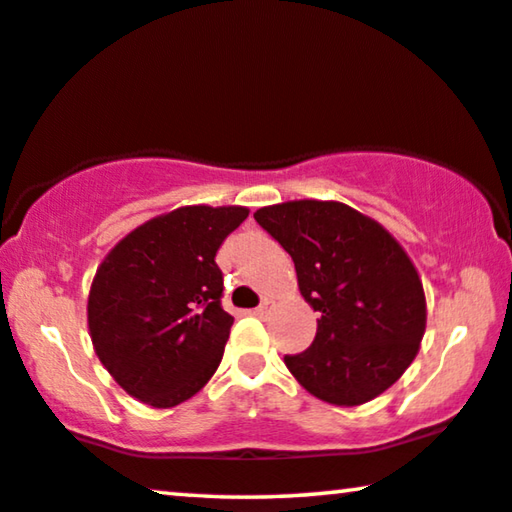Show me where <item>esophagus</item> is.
<instances>
[{
  "label": "esophagus",
  "instance_id": "esophagus-1",
  "mask_svg": "<svg viewBox=\"0 0 512 512\" xmlns=\"http://www.w3.org/2000/svg\"><path fill=\"white\" fill-rule=\"evenodd\" d=\"M272 307H274V302H272V300H268V298H265V300L261 302V305H258L256 314H258V316H265V314H270Z\"/></svg>",
  "mask_w": 512,
  "mask_h": 512
}]
</instances>
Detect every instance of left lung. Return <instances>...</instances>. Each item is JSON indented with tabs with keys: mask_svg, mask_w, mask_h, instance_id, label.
I'll return each mask as SVG.
<instances>
[{
	"mask_svg": "<svg viewBox=\"0 0 512 512\" xmlns=\"http://www.w3.org/2000/svg\"><path fill=\"white\" fill-rule=\"evenodd\" d=\"M254 219L295 263L318 311L307 351L284 355L302 388L337 406L379 397L416 358L425 335V291L399 242L374 219L337 201H291Z\"/></svg>",
	"mask_w": 512,
	"mask_h": 512,
	"instance_id": "8db88e82",
	"label": "left lung"
}]
</instances>
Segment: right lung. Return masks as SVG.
<instances>
[{"label": "right lung", "instance_id": "right-lung-1", "mask_svg": "<svg viewBox=\"0 0 512 512\" xmlns=\"http://www.w3.org/2000/svg\"><path fill=\"white\" fill-rule=\"evenodd\" d=\"M247 207L187 205L145 221L94 274L87 323L94 351L131 397L170 409L217 372L233 316L221 307L214 256Z\"/></svg>", "mask_w": 512, "mask_h": 512}]
</instances>
